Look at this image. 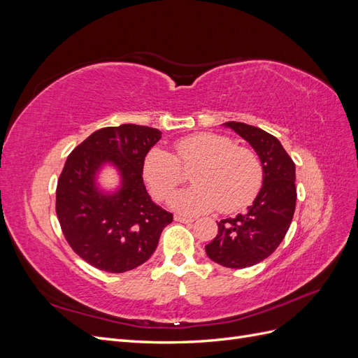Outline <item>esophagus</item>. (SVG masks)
<instances>
[{"mask_svg": "<svg viewBox=\"0 0 358 358\" xmlns=\"http://www.w3.org/2000/svg\"><path fill=\"white\" fill-rule=\"evenodd\" d=\"M175 221H179V222H192L194 220L191 218V216H182V215H175Z\"/></svg>", "mask_w": 358, "mask_h": 358, "instance_id": "obj_1", "label": "esophagus"}]
</instances>
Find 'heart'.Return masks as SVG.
Wrapping results in <instances>:
<instances>
[{
  "instance_id": "b5f03b06",
  "label": "heart",
  "mask_w": 358,
  "mask_h": 358,
  "mask_svg": "<svg viewBox=\"0 0 358 358\" xmlns=\"http://www.w3.org/2000/svg\"><path fill=\"white\" fill-rule=\"evenodd\" d=\"M176 157L152 148L143 159V179L150 194L166 200L192 171L196 185L176 192L171 208L187 213L220 209L233 213L243 209L258 194L263 183V166L254 150L236 146L230 137L199 133L175 142Z\"/></svg>"
}]
</instances>
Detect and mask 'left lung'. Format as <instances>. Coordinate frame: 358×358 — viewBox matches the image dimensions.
<instances>
[{
	"label": "left lung",
	"mask_w": 358,
	"mask_h": 358,
	"mask_svg": "<svg viewBox=\"0 0 358 358\" xmlns=\"http://www.w3.org/2000/svg\"><path fill=\"white\" fill-rule=\"evenodd\" d=\"M254 148L263 166V187L245 213L218 222V234L206 245L212 262L245 268L272 255L289 229L296 210V166L279 140L243 122H225Z\"/></svg>",
	"instance_id": "1"
}]
</instances>
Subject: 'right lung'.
Wrapping results in <instances>:
<instances>
[{
  "instance_id": "add662e5",
  "label": "right lung",
  "mask_w": 358,
  "mask_h": 358,
  "mask_svg": "<svg viewBox=\"0 0 358 358\" xmlns=\"http://www.w3.org/2000/svg\"><path fill=\"white\" fill-rule=\"evenodd\" d=\"M159 138V129L150 127H106L69 155L57 185V215L73 251L91 266L124 273L143 264L173 221L150 199L142 176L145 155ZM106 162L122 173V188L113 194L94 187Z\"/></svg>"
}]
</instances>
